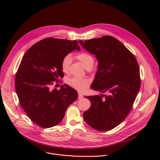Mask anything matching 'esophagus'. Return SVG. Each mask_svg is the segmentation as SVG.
<instances>
[{
    "instance_id": "obj_1",
    "label": "esophagus",
    "mask_w": 160,
    "mask_h": 160,
    "mask_svg": "<svg viewBox=\"0 0 160 160\" xmlns=\"http://www.w3.org/2000/svg\"><path fill=\"white\" fill-rule=\"evenodd\" d=\"M83 96L82 94H80V93H78V99H82V98H83Z\"/></svg>"
}]
</instances>
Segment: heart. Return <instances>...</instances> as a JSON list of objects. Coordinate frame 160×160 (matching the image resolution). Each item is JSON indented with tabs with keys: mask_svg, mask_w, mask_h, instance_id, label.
Listing matches in <instances>:
<instances>
[{
	"mask_svg": "<svg viewBox=\"0 0 160 160\" xmlns=\"http://www.w3.org/2000/svg\"><path fill=\"white\" fill-rule=\"evenodd\" d=\"M76 58L83 64L87 70H90V68H92L94 63V56L87 52H82L77 54ZM72 61V58L70 54L66 55L62 58L61 61V69L63 72L66 73L69 72ZM67 83L80 92H83L89 87L90 80L87 78L73 77L68 79L67 80Z\"/></svg>",
	"mask_w": 160,
	"mask_h": 160,
	"instance_id": "b5f03b06",
	"label": "heart"
}]
</instances>
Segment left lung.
<instances>
[{"mask_svg":"<svg viewBox=\"0 0 160 160\" xmlns=\"http://www.w3.org/2000/svg\"><path fill=\"white\" fill-rule=\"evenodd\" d=\"M80 43L96 55L98 70L91 88L108 94L85 97L91 102L83 118L99 131L120 124L133 107L141 87L140 70L135 56L115 37L105 35Z\"/></svg>","mask_w":160,"mask_h":160,"instance_id":"obj_1","label":"left lung"}]
</instances>
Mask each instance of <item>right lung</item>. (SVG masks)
I'll use <instances>...</instances> for the list:
<instances>
[{
	"instance_id": "obj_1",
	"label": "right lung",
	"mask_w": 160,
	"mask_h": 160,
	"mask_svg": "<svg viewBox=\"0 0 160 160\" xmlns=\"http://www.w3.org/2000/svg\"><path fill=\"white\" fill-rule=\"evenodd\" d=\"M77 40L51 37L38 41L22 57L15 78L19 103L30 119L42 128L58 125L78 92L67 85L50 89L62 77V58L73 50L80 51Z\"/></svg>"
}]
</instances>
